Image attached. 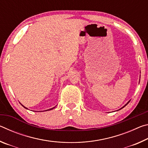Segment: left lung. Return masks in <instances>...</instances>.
Masks as SVG:
<instances>
[{
  "mask_svg": "<svg viewBox=\"0 0 148 148\" xmlns=\"http://www.w3.org/2000/svg\"><path fill=\"white\" fill-rule=\"evenodd\" d=\"M129 102H130V101H129V102H127V104H125V106H123V107H122V108H120V109H119V110H121V109H122V108H124V107H125V106H127V104H128V103H129Z\"/></svg>",
  "mask_w": 148,
  "mask_h": 148,
  "instance_id": "obj_1",
  "label": "left lung"
}]
</instances>
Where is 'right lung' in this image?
Here are the masks:
<instances>
[{"label":"right lung","mask_w":148,"mask_h":148,"mask_svg":"<svg viewBox=\"0 0 148 148\" xmlns=\"http://www.w3.org/2000/svg\"><path fill=\"white\" fill-rule=\"evenodd\" d=\"M20 104H21V103H20ZM22 105V104H21ZM22 106H23L24 108H26V109H28V108H26V107H25L24 106H23V105H22ZM56 106H55V107H53V108H50V109H48V110H44V111H48V110H52V109H53L54 108H56ZM42 112V111H41ZM44 112V111H43Z\"/></svg>","instance_id":"add662e5"}]
</instances>
